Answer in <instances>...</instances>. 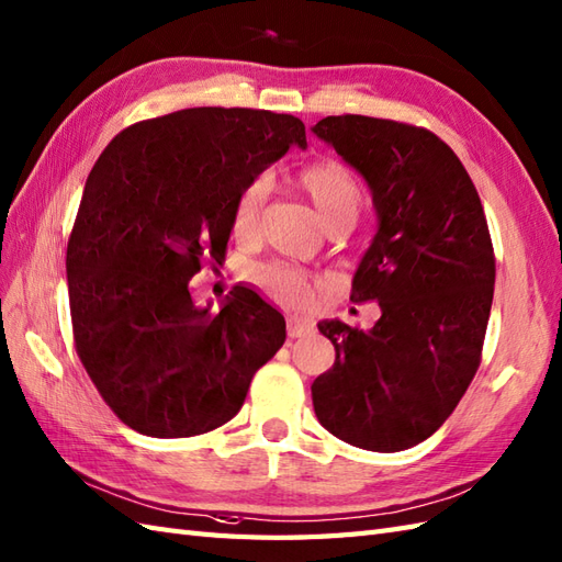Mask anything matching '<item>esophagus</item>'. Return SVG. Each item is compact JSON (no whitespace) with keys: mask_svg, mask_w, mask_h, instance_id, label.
Returning <instances> with one entry per match:
<instances>
[{"mask_svg":"<svg viewBox=\"0 0 562 562\" xmlns=\"http://www.w3.org/2000/svg\"><path fill=\"white\" fill-rule=\"evenodd\" d=\"M313 330H316V323L304 318V316H290V318H286V333H290V337H306Z\"/></svg>","mask_w":562,"mask_h":562,"instance_id":"1","label":"esophagus"}]
</instances>
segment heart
Returning <instances> with one entry per match:
<instances>
[{
    "mask_svg": "<svg viewBox=\"0 0 562 562\" xmlns=\"http://www.w3.org/2000/svg\"><path fill=\"white\" fill-rule=\"evenodd\" d=\"M299 184L308 193L313 205L318 207L325 225L335 227H351L357 222L363 207V191L351 169L337 160H321L304 167L299 172ZM270 199V179L268 175H258L246 181L237 193L232 211V229L241 239H251L263 227L266 207ZM254 280L263 290L276 296L278 302L286 306H306L313 294H316V278H311L304 268L294 263H276L258 266L254 270Z\"/></svg>",
    "mask_w": 562,
    "mask_h": 562,
    "instance_id": "obj_1",
    "label": "heart"
}]
</instances>
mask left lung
<instances>
[{"instance_id": "obj_1", "label": "left lung", "mask_w": 562, "mask_h": 562, "mask_svg": "<svg viewBox=\"0 0 562 562\" xmlns=\"http://www.w3.org/2000/svg\"><path fill=\"white\" fill-rule=\"evenodd\" d=\"M313 134L369 181L381 220L349 296L381 318L367 333L318 323L335 363L311 385L313 409L349 446L407 450L446 424L481 363L495 284L484 205L424 126L342 114Z\"/></svg>"}]
</instances>
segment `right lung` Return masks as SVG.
<instances>
[{"mask_svg": "<svg viewBox=\"0 0 562 562\" xmlns=\"http://www.w3.org/2000/svg\"><path fill=\"white\" fill-rule=\"evenodd\" d=\"M306 148L292 114L191 108L116 134L86 181L67 246L76 355L120 419L153 438L227 424L284 345V318L249 286L220 313L189 280L225 258L246 181Z\"/></svg>", "mask_w": 562, "mask_h": 562, "instance_id": "right-lung-1", "label": "right lung"}]
</instances>
